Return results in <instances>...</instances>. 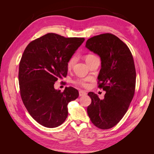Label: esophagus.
Masks as SVG:
<instances>
[{
    "label": "esophagus",
    "mask_w": 154,
    "mask_h": 154,
    "mask_svg": "<svg viewBox=\"0 0 154 154\" xmlns=\"http://www.w3.org/2000/svg\"><path fill=\"white\" fill-rule=\"evenodd\" d=\"M86 94H87V92L85 91H79V95H80V96H83Z\"/></svg>",
    "instance_id": "1"
}]
</instances>
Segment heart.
<instances>
[{
	"label": "heart",
	"instance_id": "obj_1",
	"mask_svg": "<svg viewBox=\"0 0 154 154\" xmlns=\"http://www.w3.org/2000/svg\"><path fill=\"white\" fill-rule=\"evenodd\" d=\"M96 57L93 54H87L86 57H85V60H86V62L89 61V60H92V58H95ZM76 60H77V57L76 55H73L72 57L70 58V59L68 60L67 63V67L68 69H71L72 68V67L74 66V65L75 64L76 62ZM76 83H79V84H80L82 85H85V83L84 82V80H77Z\"/></svg>",
	"mask_w": 154,
	"mask_h": 154
}]
</instances>
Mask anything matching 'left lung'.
I'll list each match as a JSON object with an SVG mask.
<instances>
[{
    "mask_svg": "<svg viewBox=\"0 0 154 154\" xmlns=\"http://www.w3.org/2000/svg\"><path fill=\"white\" fill-rule=\"evenodd\" d=\"M85 47L100 57L98 87L106 91L103 100L94 92L88 93L92 102L87 114L96 127L112 128L127 112L134 95L136 72L133 57L128 46L110 33L88 39Z\"/></svg>",
    "mask_w": 154,
    "mask_h": 154,
    "instance_id": "1",
    "label": "left lung"
}]
</instances>
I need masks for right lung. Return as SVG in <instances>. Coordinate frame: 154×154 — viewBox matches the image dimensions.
Masks as SVG:
<instances>
[{
  "label": "right lung",
  "instance_id": "1",
  "mask_svg": "<svg viewBox=\"0 0 154 154\" xmlns=\"http://www.w3.org/2000/svg\"><path fill=\"white\" fill-rule=\"evenodd\" d=\"M84 40L48 33L32 41L24 51L18 72L20 96L31 117L44 127L61 125L68 116V103L79 96L72 87L62 92L54 85L66 77L68 60Z\"/></svg>",
  "mask_w": 154,
  "mask_h": 154
}]
</instances>
